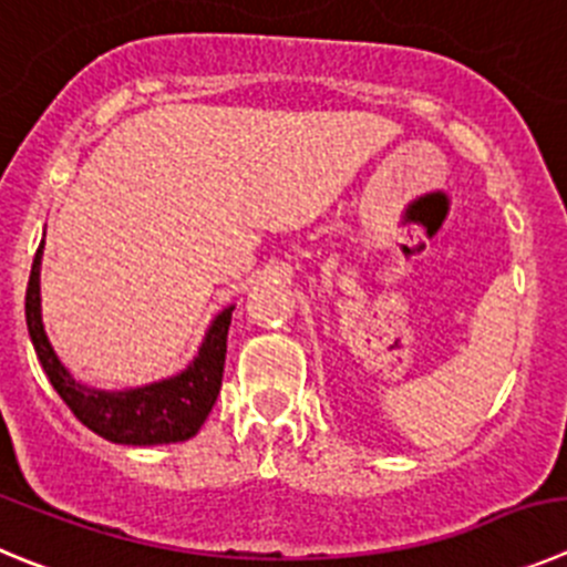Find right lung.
I'll list each match as a JSON object with an SVG mask.
<instances>
[{
  "mask_svg": "<svg viewBox=\"0 0 567 567\" xmlns=\"http://www.w3.org/2000/svg\"><path fill=\"white\" fill-rule=\"evenodd\" d=\"M41 254H44V240L35 251L33 268H30L24 316H28L35 355H39L52 389L61 394L72 414L89 431L116 444H171L195 436L220 394L226 336H229L231 310L235 308H226L224 313L215 316L198 355L176 378L125 391L89 389V385L78 383L69 374V369L58 361L55 349L44 332V321H41Z\"/></svg>",
  "mask_w": 567,
  "mask_h": 567,
  "instance_id": "obj_1",
  "label": "right lung"
}]
</instances>
